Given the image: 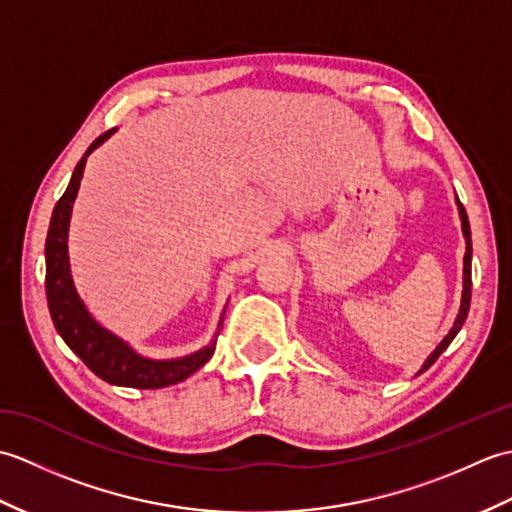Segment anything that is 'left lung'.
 Wrapping results in <instances>:
<instances>
[{
    "label": "left lung",
    "instance_id": "8db88e82",
    "mask_svg": "<svg viewBox=\"0 0 512 512\" xmlns=\"http://www.w3.org/2000/svg\"><path fill=\"white\" fill-rule=\"evenodd\" d=\"M458 209H460V217H462V231H464V237H466V253H464V292H462V306H460V312H458V319H455V323H453V328H451V332L444 336V341L436 347V350L431 352V356L427 358V361H424V365H422V369L420 372H424V369H429L433 363L438 361L440 358V354L447 350L449 347V343L455 339V334L460 332V328L464 325V321H466V314H469V308H471V286H473V281H471V255H473V250H471V226H469V217H466V211H464V206H462V202L458 200Z\"/></svg>",
    "mask_w": 512,
    "mask_h": 512
}]
</instances>
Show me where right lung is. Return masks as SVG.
<instances>
[{
    "label": "right lung",
    "mask_w": 512,
    "mask_h": 512,
    "mask_svg": "<svg viewBox=\"0 0 512 512\" xmlns=\"http://www.w3.org/2000/svg\"><path fill=\"white\" fill-rule=\"evenodd\" d=\"M114 129L101 134L85 151V156L76 165L68 189L59 198L52 211V220L46 237V299L50 317L61 339L68 343L70 350L88 365L92 372L110 385L136 387V389H160L176 385L189 378L193 372L209 361L215 352V341L204 350L191 356L176 358V361H149L138 356L132 347L123 343L118 336L107 332L96 323L76 295L70 262H68V226L70 213L79 184L83 178L85 160L103 140L112 136ZM222 323V321H220Z\"/></svg>",
    "instance_id": "right-lung-1"
}]
</instances>
